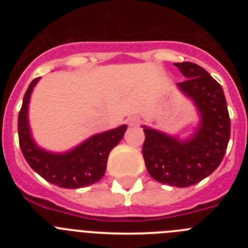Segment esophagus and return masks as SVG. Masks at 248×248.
Masks as SVG:
<instances>
[{"label": "esophagus", "instance_id": "esophagus-1", "mask_svg": "<svg viewBox=\"0 0 248 248\" xmlns=\"http://www.w3.org/2000/svg\"><path fill=\"white\" fill-rule=\"evenodd\" d=\"M126 123H128L130 126H137L140 124V119L138 117H129L126 119Z\"/></svg>", "mask_w": 248, "mask_h": 248}]
</instances>
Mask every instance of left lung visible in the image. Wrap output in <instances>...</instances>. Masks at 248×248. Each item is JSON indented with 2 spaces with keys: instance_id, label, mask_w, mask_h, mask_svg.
Instances as JSON below:
<instances>
[{
  "instance_id": "obj_1",
  "label": "left lung",
  "mask_w": 248,
  "mask_h": 248,
  "mask_svg": "<svg viewBox=\"0 0 248 248\" xmlns=\"http://www.w3.org/2000/svg\"><path fill=\"white\" fill-rule=\"evenodd\" d=\"M186 80L177 87L194 102L200 124L185 140L143 126L146 170L157 183L186 187L200 183L217 169L230 140L229 110L222 87L200 65L175 63Z\"/></svg>"
}]
</instances>
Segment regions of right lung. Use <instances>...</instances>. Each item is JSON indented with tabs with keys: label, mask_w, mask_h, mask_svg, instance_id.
<instances>
[{
	"label": "right lung",
	"mask_w": 248,
	"mask_h": 248,
	"mask_svg": "<svg viewBox=\"0 0 248 248\" xmlns=\"http://www.w3.org/2000/svg\"><path fill=\"white\" fill-rule=\"evenodd\" d=\"M38 80L31 82L18 114L19 146L26 161L48 183L63 189H79L98 183L105 174L109 153L123 139L126 125L93 135L67 153L43 150L34 143L28 125V104Z\"/></svg>",
	"instance_id": "obj_1"
}]
</instances>
